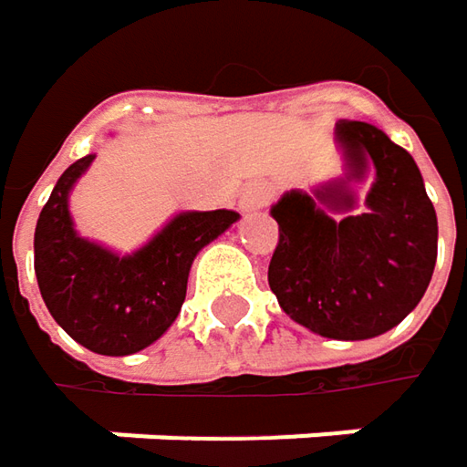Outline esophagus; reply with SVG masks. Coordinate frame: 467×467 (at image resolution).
Here are the masks:
<instances>
[{"mask_svg":"<svg viewBox=\"0 0 467 467\" xmlns=\"http://www.w3.org/2000/svg\"><path fill=\"white\" fill-rule=\"evenodd\" d=\"M268 199H271V193H268L265 185H252V188H247L242 193V202L239 204H242L244 213H254V210H263L268 204Z\"/></svg>","mask_w":467,"mask_h":467,"instance_id":"34e87169","label":"esophagus"}]
</instances>
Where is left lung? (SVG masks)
<instances>
[{
	"label": "left lung",
	"mask_w": 467,
	"mask_h": 467,
	"mask_svg": "<svg viewBox=\"0 0 467 467\" xmlns=\"http://www.w3.org/2000/svg\"><path fill=\"white\" fill-rule=\"evenodd\" d=\"M343 175L286 191L271 207L279 244L268 284L286 317L321 337L369 340L422 300L439 247L436 210L415 159L383 130L340 119ZM373 178L361 205L352 185Z\"/></svg>",
	"instance_id": "left-lung-1"
}]
</instances>
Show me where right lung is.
<instances>
[{
  "instance_id": "right-lung-1",
  "label": "right lung",
  "mask_w": 467,
  "mask_h": 467,
  "mask_svg": "<svg viewBox=\"0 0 467 467\" xmlns=\"http://www.w3.org/2000/svg\"><path fill=\"white\" fill-rule=\"evenodd\" d=\"M95 153L74 161L52 188L34 231V271L52 318L87 350L130 356L156 343L181 314L193 257L239 213H178L140 250L119 254L84 239L68 196Z\"/></svg>"
}]
</instances>
